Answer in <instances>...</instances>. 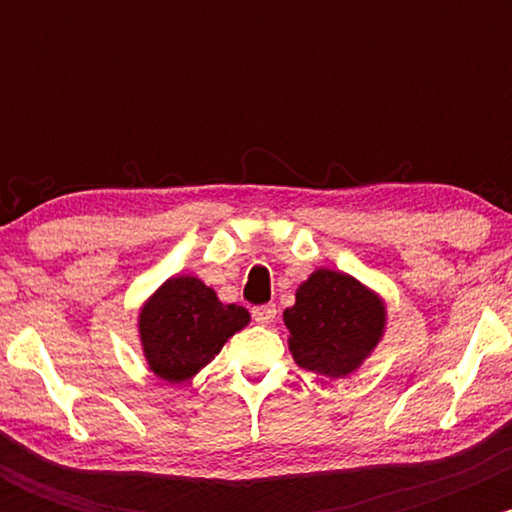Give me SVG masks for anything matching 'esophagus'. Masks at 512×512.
Listing matches in <instances>:
<instances>
[{
    "label": "esophagus",
    "mask_w": 512,
    "mask_h": 512,
    "mask_svg": "<svg viewBox=\"0 0 512 512\" xmlns=\"http://www.w3.org/2000/svg\"><path fill=\"white\" fill-rule=\"evenodd\" d=\"M274 317H276L274 303H264V305H257V308H252V320H255L257 325H269Z\"/></svg>",
    "instance_id": "esophagus-1"
}]
</instances>
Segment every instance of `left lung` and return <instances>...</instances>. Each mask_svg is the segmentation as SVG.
Wrapping results in <instances>:
<instances>
[{
	"label": "left lung",
	"instance_id": "1",
	"mask_svg": "<svg viewBox=\"0 0 512 512\" xmlns=\"http://www.w3.org/2000/svg\"><path fill=\"white\" fill-rule=\"evenodd\" d=\"M293 361L305 370L344 378L361 366L385 330V305L354 276L317 269L284 310Z\"/></svg>",
	"mask_w": 512,
	"mask_h": 512
}]
</instances>
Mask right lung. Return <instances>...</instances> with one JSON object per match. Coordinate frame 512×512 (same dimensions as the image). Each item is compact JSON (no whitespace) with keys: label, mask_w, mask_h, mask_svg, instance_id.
Returning a JSON list of instances; mask_svg holds the SVG:
<instances>
[{"label":"right lung","mask_w":512,"mask_h":512,"mask_svg":"<svg viewBox=\"0 0 512 512\" xmlns=\"http://www.w3.org/2000/svg\"><path fill=\"white\" fill-rule=\"evenodd\" d=\"M248 322L243 305H223L197 276H173L139 313V337L158 378L185 383Z\"/></svg>","instance_id":"right-lung-1"}]
</instances>
